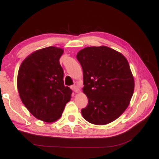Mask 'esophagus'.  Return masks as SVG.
<instances>
[{
  "instance_id": "esophagus-1",
  "label": "esophagus",
  "mask_w": 159,
  "mask_h": 159,
  "mask_svg": "<svg viewBox=\"0 0 159 159\" xmlns=\"http://www.w3.org/2000/svg\"><path fill=\"white\" fill-rule=\"evenodd\" d=\"M70 88H71V89H72V90H73V91L75 92H78V91H79V89H78L76 85H71Z\"/></svg>"
}]
</instances>
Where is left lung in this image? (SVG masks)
<instances>
[{
	"instance_id": "1",
	"label": "left lung",
	"mask_w": 159,
	"mask_h": 159,
	"mask_svg": "<svg viewBox=\"0 0 159 159\" xmlns=\"http://www.w3.org/2000/svg\"><path fill=\"white\" fill-rule=\"evenodd\" d=\"M76 58L83 71V92L88 104L81 110L89 123L104 125L113 122L128 107L134 91V79L122 53L102 46L86 47Z\"/></svg>"
}]
</instances>
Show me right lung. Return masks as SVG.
Returning a JSON list of instances; mask_svg holds the SVG:
<instances>
[{
	"label": "right lung",
	"instance_id": "obj_1",
	"mask_svg": "<svg viewBox=\"0 0 159 159\" xmlns=\"http://www.w3.org/2000/svg\"><path fill=\"white\" fill-rule=\"evenodd\" d=\"M63 52L55 47L34 51L23 61L18 72L17 88L23 103L33 116L46 122L61 117L72 93L63 81L59 62Z\"/></svg>",
	"mask_w": 159,
	"mask_h": 159
}]
</instances>
